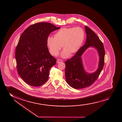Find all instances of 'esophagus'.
Segmentation results:
<instances>
[{
    "label": "esophagus",
    "instance_id": "34e87169",
    "mask_svg": "<svg viewBox=\"0 0 122 122\" xmlns=\"http://www.w3.org/2000/svg\"><path fill=\"white\" fill-rule=\"evenodd\" d=\"M62 62V60H61L58 59V60H57V61H56V63H61V62Z\"/></svg>",
    "mask_w": 122,
    "mask_h": 122
}]
</instances>
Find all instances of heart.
<instances>
[{"mask_svg": "<svg viewBox=\"0 0 122 122\" xmlns=\"http://www.w3.org/2000/svg\"><path fill=\"white\" fill-rule=\"evenodd\" d=\"M84 30L80 27L62 28L54 35V38L48 37L47 44L51 55L57 56L61 46L64 49L61 55L62 57H68L78 51L85 38Z\"/></svg>", "mask_w": 122, "mask_h": 122, "instance_id": "obj_1", "label": "heart"}]
</instances>
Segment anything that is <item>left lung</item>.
<instances>
[{
	"instance_id": "obj_1",
	"label": "left lung",
	"mask_w": 122,
	"mask_h": 122,
	"mask_svg": "<svg viewBox=\"0 0 122 122\" xmlns=\"http://www.w3.org/2000/svg\"><path fill=\"white\" fill-rule=\"evenodd\" d=\"M87 38L85 44L78 50L72 57L65 62V76L67 84L76 89L84 88L92 85L99 76L105 62V51L103 44L96 34L85 26ZM93 46L98 51L100 56L98 69L94 73H88L84 70L81 56L87 48Z\"/></svg>"
}]
</instances>
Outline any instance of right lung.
I'll return each mask as SVG.
<instances>
[{
	"mask_svg": "<svg viewBox=\"0 0 122 122\" xmlns=\"http://www.w3.org/2000/svg\"><path fill=\"white\" fill-rule=\"evenodd\" d=\"M49 23L39 22L28 27L20 36L16 48L17 70L24 81L39 87L48 81L50 70L56 60L47 45L50 34L60 29Z\"/></svg>",
	"mask_w": 122,
	"mask_h": 122,
	"instance_id": "right-lung-1",
	"label": "right lung"
}]
</instances>
